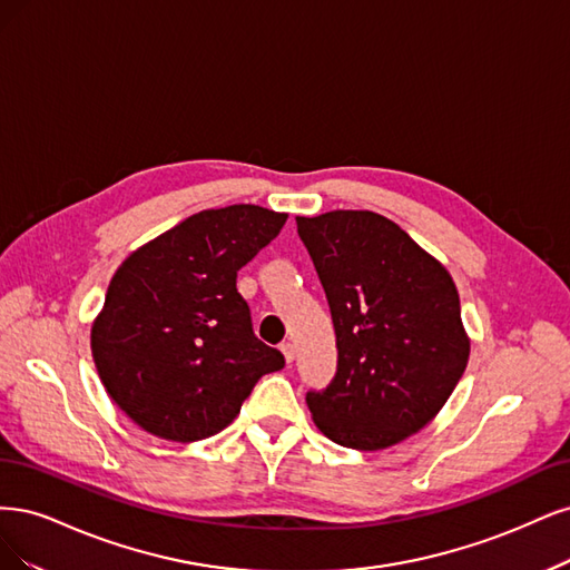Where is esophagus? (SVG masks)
I'll use <instances>...</instances> for the list:
<instances>
[{"instance_id": "esophagus-1", "label": "esophagus", "mask_w": 570, "mask_h": 570, "mask_svg": "<svg viewBox=\"0 0 570 570\" xmlns=\"http://www.w3.org/2000/svg\"><path fill=\"white\" fill-rule=\"evenodd\" d=\"M282 353H284V360L291 364L293 360H296V345H293L291 341L282 343Z\"/></svg>"}]
</instances>
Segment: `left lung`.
<instances>
[{
  "instance_id": "obj_1",
  "label": "left lung",
  "mask_w": 570,
  "mask_h": 570,
  "mask_svg": "<svg viewBox=\"0 0 570 570\" xmlns=\"http://www.w3.org/2000/svg\"><path fill=\"white\" fill-rule=\"evenodd\" d=\"M332 309L338 364L305 400L317 429L353 450H385L443 410L469 362L450 272L389 217H296Z\"/></svg>"
}]
</instances>
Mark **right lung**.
Returning a JSON list of instances; mask_svg holds the SVG:
<instances>
[{"instance_id":"1","label":"right lung","mask_w":570,"mask_h":570,"mask_svg":"<svg viewBox=\"0 0 570 570\" xmlns=\"http://www.w3.org/2000/svg\"><path fill=\"white\" fill-rule=\"evenodd\" d=\"M286 213L236 204L200 210L137 248L91 324V357L139 429L194 443L227 429L284 355L253 334L236 272L277 236Z\"/></svg>"}]
</instances>
